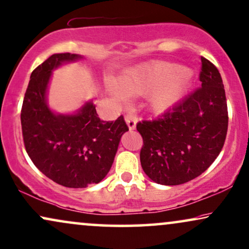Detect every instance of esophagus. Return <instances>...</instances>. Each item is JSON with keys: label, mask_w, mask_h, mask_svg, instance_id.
Segmentation results:
<instances>
[{"label": "esophagus", "mask_w": 249, "mask_h": 249, "mask_svg": "<svg viewBox=\"0 0 249 249\" xmlns=\"http://www.w3.org/2000/svg\"><path fill=\"white\" fill-rule=\"evenodd\" d=\"M124 121L127 124L129 130H134L136 128V124H137V118L132 114H127L124 117Z\"/></svg>", "instance_id": "obj_1"}]
</instances>
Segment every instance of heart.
Wrapping results in <instances>:
<instances>
[{"label": "heart", "instance_id": "b5f03b06", "mask_svg": "<svg viewBox=\"0 0 249 249\" xmlns=\"http://www.w3.org/2000/svg\"><path fill=\"white\" fill-rule=\"evenodd\" d=\"M192 76L189 70L175 64L156 61L122 74L118 82L107 85L108 91L119 101L127 95L148 96L151 111L162 114L178 104L189 91Z\"/></svg>", "mask_w": 249, "mask_h": 249}]
</instances>
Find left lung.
<instances>
[{
  "instance_id": "obj_1",
  "label": "left lung",
  "mask_w": 249,
  "mask_h": 249,
  "mask_svg": "<svg viewBox=\"0 0 249 249\" xmlns=\"http://www.w3.org/2000/svg\"><path fill=\"white\" fill-rule=\"evenodd\" d=\"M201 88L159 120L137 124L144 173L161 185H179L205 172L218 157L228 131V106L218 70L201 57Z\"/></svg>"
}]
</instances>
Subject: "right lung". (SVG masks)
Wrapping results in <instances>:
<instances>
[{"mask_svg":"<svg viewBox=\"0 0 249 249\" xmlns=\"http://www.w3.org/2000/svg\"><path fill=\"white\" fill-rule=\"evenodd\" d=\"M83 59L76 53H54L31 74L20 114L26 151L40 170L60 185L83 189L97 184L111 169L122 135L124 118H98L88 101L72 113L50 108L48 90L53 72L64 64Z\"/></svg>","mask_w":249,"mask_h":249,"instance_id":"1","label":"right lung"}]
</instances>
